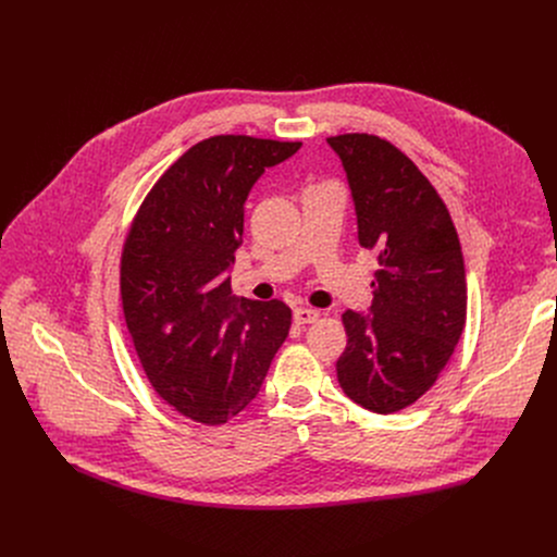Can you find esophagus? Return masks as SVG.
Listing matches in <instances>:
<instances>
[{"label": "esophagus", "mask_w": 557, "mask_h": 557, "mask_svg": "<svg viewBox=\"0 0 557 557\" xmlns=\"http://www.w3.org/2000/svg\"><path fill=\"white\" fill-rule=\"evenodd\" d=\"M293 320H295L297 326L314 324L317 320H320V310H314V308H297L295 314H293Z\"/></svg>", "instance_id": "esophagus-1"}]
</instances>
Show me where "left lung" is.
Returning <instances> with one entry per match:
<instances>
[{"instance_id": "obj_1", "label": "left lung", "mask_w": 557, "mask_h": 557, "mask_svg": "<svg viewBox=\"0 0 557 557\" xmlns=\"http://www.w3.org/2000/svg\"><path fill=\"white\" fill-rule=\"evenodd\" d=\"M355 198L359 243L379 256L370 314L346 310L337 381L376 414L399 412L436 383L467 320L458 233L432 183L385 138L331 136Z\"/></svg>"}]
</instances>
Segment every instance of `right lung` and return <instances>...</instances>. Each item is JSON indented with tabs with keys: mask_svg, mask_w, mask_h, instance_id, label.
Listing matches in <instances>:
<instances>
[{
	"mask_svg": "<svg viewBox=\"0 0 557 557\" xmlns=\"http://www.w3.org/2000/svg\"><path fill=\"white\" fill-rule=\"evenodd\" d=\"M299 140L218 134L189 147L140 202L121 251V301L143 372L161 399L224 425L260 392L288 337L290 308L237 301L226 269L243 243L245 200Z\"/></svg>",
	"mask_w": 557,
	"mask_h": 557,
	"instance_id": "add662e5",
	"label": "right lung"
}]
</instances>
